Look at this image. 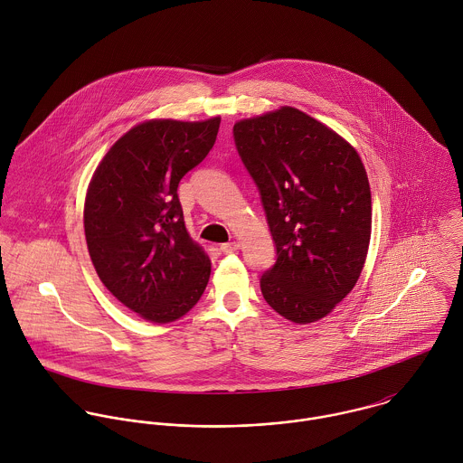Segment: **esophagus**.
<instances>
[{"label":"esophagus","instance_id":"34e87169","mask_svg":"<svg viewBox=\"0 0 463 463\" xmlns=\"http://www.w3.org/2000/svg\"><path fill=\"white\" fill-rule=\"evenodd\" d=\"M239 250V244L237 242H226V244H221V251L224 255H230V253H235Z\"/></svg>","mask_w":463,"mask_h":463}]
</instances>
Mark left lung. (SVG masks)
Here are the masks:
<instances>
[{
    "label": "left lung",
    "mask_w": 463,
    "mask_h": 463,
    "mask_svg": "<svg viewBox=\"0 0 463 463\" xmlns=\"http://www.w3.org/2000/svg\"><path fill=\"white\" fill-rule=\"evenodd\" d=\"M276 246L260 278L285 319H323L353 290L371 241V187L356 149L305 112L281 107L233 127Z\"/></svg>",
    "instance_id": "8db88e82"
}]
</instances>
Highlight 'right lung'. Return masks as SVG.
Returning <instances> with one entry per match:
<instances>
[{"label": "right lung", "instance_id": "add662e5", "mask_svg": "<svg viewBox=\"0 0 463 463\" xmlns=\"http://www.w3.org/2000/svg\"><path fill=\"white\" fill-rule=\"evenodd\" d=\"M221 118L151 119L103 156L87 189L83 226L103 285L142 319L184 317L210 278V259L184 221L180 180L213 147Z\"/></svg>", "mask_w": 463, "mask_h": 463}]
</instances>
